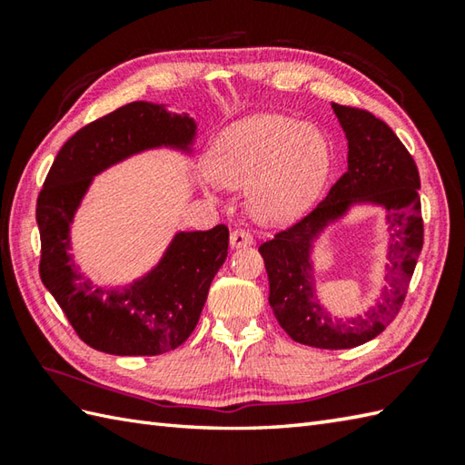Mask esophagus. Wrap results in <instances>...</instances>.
<instances>
[{
  "mask_svg": "<svg viewBox=\"0 0 465 465\" xmlns=\"http://www.w3.org/2000/svg\"><path fill=\"white\" fill-rule=\"evenodd\" d=\"M253 243V235L245 230H233L230 235L232 248H245V245Z\"/></svg>",
  "mask_w": 465,
  "mask_h": 465,
  "instance_id": "1",
  "label": "esophagus"
}]
</instances>
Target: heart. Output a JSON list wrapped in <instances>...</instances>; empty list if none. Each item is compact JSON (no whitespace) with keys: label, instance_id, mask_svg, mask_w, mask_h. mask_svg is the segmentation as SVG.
<instances>
[{"label":"heart","instance_id":"heart-1","mask_svg":"<svg viewBox=\"0 0 465 465\" xmlns=\"http://www.w3.org/2000/svg\"><path fill=\"white\" fill-rule=\"evenodd\" d=\"M331 147L318 127L293 117L260 114L220 135L210 173L225 187H250V207L263 222L300 213L328 180Z\"/></svg>","mask_w":465,"mask_h":465}]
</instances>
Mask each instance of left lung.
Segmentation results:
<instances>
[{
    "label": "left lung",
    "instance_id": "8db88e82",
    "mask_svg": "<svg viewBox=\"0 0 465 465\" xmlns=\"http://www.w3.org/2000/svg\"><path fill=\"white\" fill-rule=\"evenodd\" d=\"M348 137V172L318 207L260 245L275 320L293 341L320 350H348L380 335L401 310L423 245L420 173L391 127L360 107L331 104ZM353 203L386 210L391 232L386 285L363 316L333 321L314 298L309 252L312 240Z\"/></svg>",
    "mask_w": 465,
    "mask_h": 465
}]
</instances>
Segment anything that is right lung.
Listing matches in <instances>:
<instances>
[{"instance_id":"1","label":"right lung","mask_w":465,"mask_h":465,"mask_svg":"<svg viewBox=\"0 0 465 465\" xmlns=\"http://www.w3.org/2000/svg\"><path fill=\"white\" fill-rule=\"evenodd\" d=\"M195 122L163 105L134 102L75 132L59 150L35 220L42 238L39 275L67 322L90 348L114 355L175 350L195 330L212 280L227 258L230 230L175 233L162 262L130 288H95L72 260L69 225L94 175L152 147L190 152Z\"/></svg>"}]
</instances>
